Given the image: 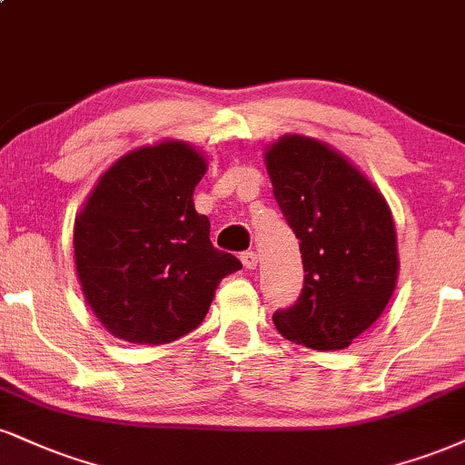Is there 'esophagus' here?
<instances>
[{
  "label": "esophagus",
  "instance_id": "obj_1",
  "mask_svg": "<svg viewBox=\"0 0 465 465\" xmlns=\"http://www.w3.org/2000/svg\"><path fill=\"white\" fill-rule=\"evenodd\" d=\"M240 260H242V264L247 268H255L257 266V253L253 249L244 251V253H240Z\"/></svg>",
  "mask_w": 465,
  "mask_h": 465
}]
</instances>
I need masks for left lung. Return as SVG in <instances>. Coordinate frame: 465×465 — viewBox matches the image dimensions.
Returning a JSON list of instances; mask_svg holds the SVG:
<instances>
[{
	"mask_svg": "<svg viewBox=\"0 0 465 465\" xmlns=\"http://www.w3.org/2000/svg\"><path fill=\"white\" fill-rule=\"evenodd\" d=\"M272 194L299 238L303 290L272 314L290 342L346 349L381 316L399 275L383 194L327 144L286 136L266 151Z\"/></svg>",
	"mask_w": 465,
	"mask_h": 465,
	"instance_id": "left-lung-1",
	"label": "left lung"
}]
</instances>
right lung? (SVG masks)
<instances>
[{"mask_svg": "<svg viewBox=\"0 0 465 465\" xmlns=\"http://www.w3.org/2000/svg\"><path fill=\"white\" fill-rule=\"evenodd\" d=\"M205 160L160 143L110 166L75 218L73 249L84 296L112 335L166 344L197 329L223 277L242 268L214 249L194 210Z\"/></svg>", "mask_w": 465, "mask_h": 465, "instance_id": "obj_1", "label": "right lung"}]
</instances>
